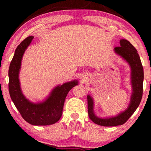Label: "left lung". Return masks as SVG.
I'll return each instance as SVG.
<instances>
[{"mask_svg":"<svg viewBox=\"0 0 151 151\" xmlns=\"http://www.w3.org/2000/svg\"><path fill=\"white\" fill-rule=\"evenodd\" d=\"M120 45L121 46L114 48V50L117 55L123 58L131 66L132 93L131 102L126 111L121 112L116 116L104 119L99 118L94 114L93 99L90 95L87 96L89 118L95 124L103 127L118 126L125 123L136 111L142 96L144 73L139 55L136 48L127 40H120Z\"/></svg>","mask_w":151,"mask_h":151,"instance_id":"obj_1","label":"left lung"}]
</instances>
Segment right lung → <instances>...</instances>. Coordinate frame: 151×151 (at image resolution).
<instances>
[{
    "label": "right lung",
    "mask_w": 151,
    "mask_h": 151,
    "mask_svg": "<svg viewBox=\"0 0 151 151\" xmlns=\"http://www.w3.org/2000/svg\"><path fill=\"white\" fill-rule=\"evenodd\" d=\"M33 38L32 36L26 38L15 50L9 70V91L12 102L25 121L32 125L45 126L55 124L60 119L66 96L71 88L78 85V81L56 86L42 103H33L27 99L20 88L19 74L22 56Z\"/></svg>",
    "instance_id": "right-lung-1"
}]
</instances>
